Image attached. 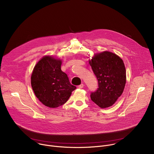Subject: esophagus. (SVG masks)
<instances>
[{
    "mask_svg": "<svg viewBox=\"0 0 154 154\" xmlns=\"http://www.w3.org/2000/svg\"><path fill=\"white\" fill-rule=\"evenodd\" d=\"M83 84H81V85H80L78 86V88H80V89L83 88Z\"/></svg>",
    "mask_w": 154,
    "mask_h": 154,
    "instance_id": "1",
    "label": "esophagus"
}]
</instances>
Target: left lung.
I'll return each instance as SVG.
<instances>
[{
  "mask_svg": "<svg viewBox=\"0 0 154 154\" xmlns=\"http://www.w3.org/2000/svg\"><path fill=\"white\" fill-rule=\"evenodd\" d=\"M89 63L98 80L99 88L91 93V100L100 108L112 106L122 94L126 83L123 60L115 53H96Z\"/></svg>",
  "mask_w": 154,
  "mask_h": 154,
  "instance_id": "obj_1",
  "label": "left lung"
}]
</instances>
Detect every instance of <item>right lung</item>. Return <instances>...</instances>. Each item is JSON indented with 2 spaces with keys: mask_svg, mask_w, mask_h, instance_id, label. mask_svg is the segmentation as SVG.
<instances>
[{
  "mask_svg": "<svg viewBox=\"0 0 154 154\" xmlns=\"http://www.w3.org/2000/svg\"><path fill=\"white\" fill-rule=\"evenodd\" d=\"M61 59L45 55L38 61L32 73L31 85L36 97L49 108L65 103L76 89L61 71Z\"/></svg>",
  "mask_w": 154,
  "mask_h": 154,
  "instance_id": "obj_1",
  "label": "right lung"
}]
</instances>
